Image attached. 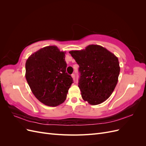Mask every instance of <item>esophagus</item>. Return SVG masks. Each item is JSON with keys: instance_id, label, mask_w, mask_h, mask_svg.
<instances>
[{"instance_id": "esophagus-1", "label": "esophagus", "mask_w": 146, "mask_h": 146, "mask_svg": "<svg viewBox=\"0 0 146 146\" xmlns=\"http://www.w3.org/2000/svg\"><path fill=\"white\" fill-rule=\"evenodd\" d=\"M71 77H72V78H73V80H75V79H76V76H75V74H72L71 75Z\"/></svg>"}]
</instances>
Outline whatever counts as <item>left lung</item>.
<instances>
[{
    "label": "left lung",
    "instance_id": "left-lung-1",
    "mask_svg": "<svg viewBox=\"0 0 146 146\" xmlns=\"http://www.w3.org/2000/svg\"><path fill=\"white\" fill-rule=\"evenodd\" d=\"M69 54L79 65L78 87L83 99L90 105L108 99L115 88L120 72L117 57L107 48L91 44Z\"/></svg>",
    "mask_w": 146,
    "mask_h": 146
}]
</instances>
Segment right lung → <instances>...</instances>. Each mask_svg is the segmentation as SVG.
Here are the masks:
<instances>
[{"mask_svg":"<svg viewBox=\"0 0 146 146\" xmlns=\"http://www.w3.org/2000/svg\"><path fill=\"white\" fill-rule=\"evenodd\" d=\"M65 52L55 46L43 47L31 55L25 63V78L36 98L49 107L63 104L73 83L66 72Z\"/></svg>","mask_w":146,"mask_h":146,"instance_id":"right-lung-1","label":"right lung"}]
</instances>
